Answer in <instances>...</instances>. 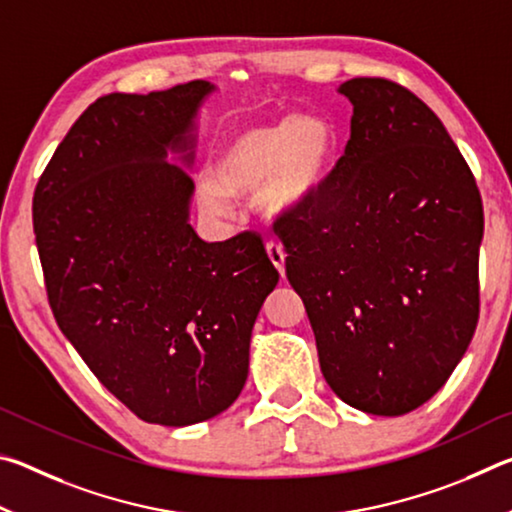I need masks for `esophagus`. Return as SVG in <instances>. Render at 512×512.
Masks as SVG:
<instances>
[{
  "label": "esophagus",
  "mask_w": 512,
  "mask_h": 512,
  "mask_svg": "<svg viewBox=\"0 0 512 512\" xmlns=\"http://www.w3.org/2000/svg\"><path fill=\"white\" fill-rule=\"evenodd\" d=\"M266 253H268V257H271L273 266H275L277 271H280V275L284 277V259H287V253H284L282 244H277V241H268V244H266Z\"/></svg>",
  "instance_id": "esophagus-1"
}]
</instances>
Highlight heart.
<instances>
[{"instance_id":"heart-1","label":"heart","mask_w":512,"mask_h":512,"mask_svg":"<svg viewBox=\"0 0 512 512\" xmlns=\"http://www.w3.org/2000/svg\"><path fill=\"white\" fill-rule=\"evenodd\" d=\"M334 128L320 117L287 115L241 128L221 146L210 167V180L198 185V207L225 216L232 198L253 192V205L268 219L305 210L332 169Z\"/></svg>"}]
</instances>
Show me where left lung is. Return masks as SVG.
Segmentation results:
<instances>
[{"label": "left lung", "mask_w": 512, "mask_h": 512, "mask_svg": "<svg viewBox=\"0 0 512 512\" xmlns=\"http://www.w3.org/2000/svg\"><path fill=\"white\" fill-rule=\"evenodd\" d=\"M350 140L323 189L282 228L287 277L345 404L404 415L431 400L479 320L483 205L427 103L350 79Z\"/></svg>", "instance_id": "left-lung-1"}]
</instances>
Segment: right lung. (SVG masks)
<instances>
[{"label":"right lung","mask_w":512,"mask_h":512,"mask_svg":"<svg viewBox=\"0 0 512 512\" xmlns=\"http://www.w3.org/2000/svg\"><path fill=\"white\" fill-rule=\"evenodd\" d=\"M214 90L189 81L97 99L33 194L60 332L121 404L164 427L237 400L253 325L280 280L255 232L207 244L189 225L194 119Z\"/></svg>","instance_id":"1"}]
</instances>
